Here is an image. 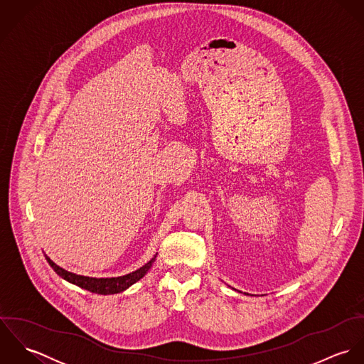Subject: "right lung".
Masks as SVG:
<instances>
[{
  "label": "right lung",
  "mask_w": 364,
  "mask_h": 364,
  "mask_svg": "<svg viewBox=\"0 0 364 364\" xmlns=\"http://www.w3.org/2000/svg\"><path fill=\"white\" fill-rule=\"evenodd\" d=\"M46 260L49 262V264L52 266L53 270L64 280H67L68 283H73L84 290H88L91 293H97V294H117V293H122L124 290H127L132 284H134L136 282H139L140 279H143L147 272L150 270V267L153 266L154 260L156 258V254L154 255V258L149 260L146 264H143L140 269L129 273V274H124V276H117V277H90V276H81V274H75V273H71L63 267H60L58 264H55L48 255Z\"/></svg>",
  "instance_id": "1"
}]
</instances>
